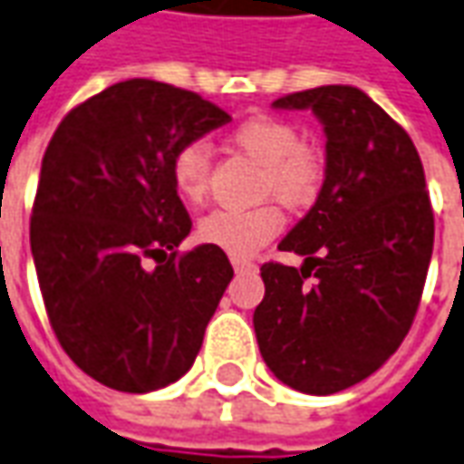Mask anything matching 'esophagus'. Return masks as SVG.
Masks as SVG:
<instances>
[{"instance_id":"34e87169","label":"esophagus","mask_w":464,"mask_h":464,"mask_svg":"<svg viewBox=\"0 0 464 464\" xmlns=\"http://www.w3.org/2000/svg\"><path fill=\"white\" fill-rule=\"evenodd\" d=\"M231 264H233V269H236V272H254V269H256V264H254L251 258L233 256Z\"/></svg>"}]
</instances>
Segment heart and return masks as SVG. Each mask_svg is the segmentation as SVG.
I'll list each match as a JSON object with an SVG mask.
<instances>
[{
  "instance_id": "1",
  "label": "heart",
  "mask_w": 464,
  "mask_h": 464,
  "mask_svg": "<svg viewBox=\"0 0 464 464\" xmlns=\"http://www.w3.org/2000/svg\"><path fill=\"white\" fill-rule=\"evenodd\" d=\"M233 147L261 165L258 195H274L289 208H307L324 185V152L302 141L292 121L274 116H251L231 131ZM169 175L178 195L200 206L210 188V150L206 141H185L172 154ZM285 226L282 208L266 200L254 208H220L200 220L198 236L231 256H251L269 244Z\"/></svg>"
}]
</instances>
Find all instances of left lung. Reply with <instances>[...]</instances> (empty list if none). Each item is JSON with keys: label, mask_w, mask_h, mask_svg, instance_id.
<instances>
[{"label": "left lung", "mask_w": 464, "mask_h": 464, "mask_svg": "<svg viewBox=\"0 0 464 464\" xmlns=\"http://www.w3.org/2000/svg\"><path fill=\"white\" fill-rule=\"evenodd\" d=\"M323 121L324 185L279 244L302 266H261L258 351L282 383L327 396L355 386L406 338L427 282L434 213L417 147L361 88L320 86L274 101Z\"/></svg>", "instance_id": "left-lung-1"}]
</instances>
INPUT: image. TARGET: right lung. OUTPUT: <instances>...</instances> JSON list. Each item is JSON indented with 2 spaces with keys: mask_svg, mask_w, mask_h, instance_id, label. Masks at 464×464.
<instances>
[{
  "mask_svg": "<svg viewBox=\"0 0 464 464\" xmlns=\"http://www.w3.org/2000/svg\"><path fill=\"white\" fill-rule=\"evenodd\" d=\"M228 121L192 91L131 78L71 109L47 144L30 218L37 282L63 351L109 389L185 376L233 279L216 246L178 251L192 220L169 175L178 147Z\"/></svg>",
  "mask_w": 464,
  "mask_h": 464,
  "instance_id": "add662e5",
  "label": "right lung"
}]
</instances>
